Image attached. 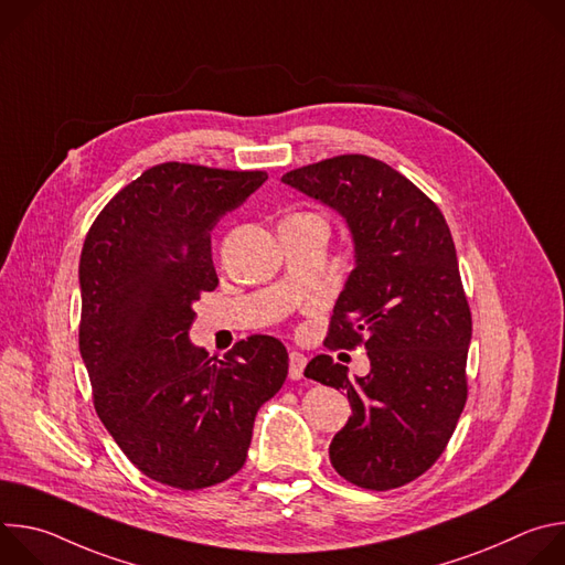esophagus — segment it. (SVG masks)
Masks as SVG:
<instances>
[{
	"label": "esophagus",
	"instance_id": "esophagus-1",
	"mask_svg": "<svg viewBox=\"0 0 565 565\" xmlns=\"http://www.w3.org/2000/svg\"><path fill=\"white\" fill-rule=\"evenodd\" d=\"M306 355H301V353H297V351H292L290 355H288V375H290V380H301L303 377V369H306Z\"/></svg>",
	"mask_w": 565,
	"mask_h": 565
}]
</instances>
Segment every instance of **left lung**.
Instances as JSON below:
<instances>
[{"label": "left lung", "instance_id": "obj_1", "mask_svg": "<svg viewBox=\"0 0 565 565\" xmlns=\"http://www.w3.org/2000/svg\"><path fill=\"white\" fill-rule=\"evenodd\" d=\"M281 181L338 210L355 244L324 347H364L371 371L351 380L331 355L303 371L351 402L331 462L364 490L407 486L445 451L467 402L471 312L449 225L425 192L371 156L327 158Z\"/></svg>", "mask_w": 565, "mask_h": 565}]
</instances>
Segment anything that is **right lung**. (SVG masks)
I'll return each instance as SVG.
<instances>
[{
  "instance_id": "add662e5",
  "label": "right lung",
  "mask_w": 565,
  "mask_h": 565,
  "mask_svg": "<svg viewBox=\"0 0 565 565\" xmlns=\"http://www.w3.org/2000/svg\"><path fill=\"white\" fill-rule=\"evenodd\" d=\"M266 172L160 163L96 216L79 255V355L94 407L151 480L203 490L246 462L255 416L288 375L270 335L223 360L190 342L194 301L218 286L210 232Z\"/></svg>"
}]
</instances>
